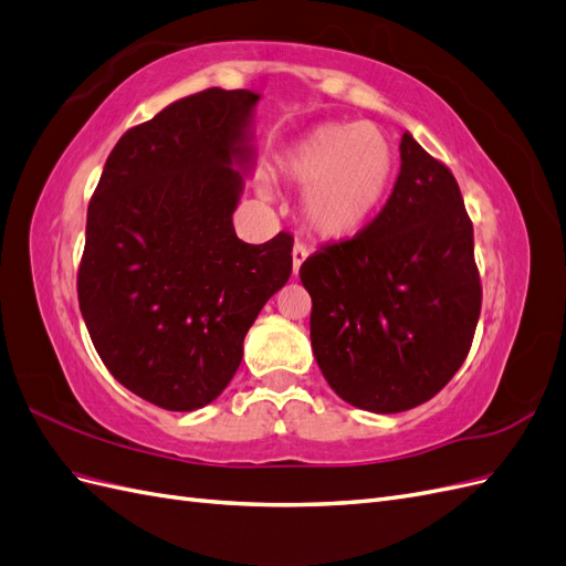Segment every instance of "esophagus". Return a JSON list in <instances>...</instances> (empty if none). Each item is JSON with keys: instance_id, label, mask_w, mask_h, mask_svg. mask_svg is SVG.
Returning <instances> with one entry per match:
<instances>
[{"instance_id": "1", "label": "esophagus", "mask_w": 566, "mask_h": 566, "mask_svg": "<svg viewBox=\"0 0 566 566\" xmlns=\"http://www.w3.org/2000/svg\"><path fill=\"white\" fill-rule=\"evenodd\" d=\"M305 258H308V249H305L303 244H294V251H292V268H294V274H298L301 265L305 263Z\"/></svg>"}]
</instances>
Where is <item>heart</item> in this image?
<instances>
[{
	"mask_svg": "<svg viewBox=\"0 0 566 566\" xmlns=\"http://www.w3.org/2000/svg\"><path fill=\"white\" fill-rule=\"evenodd\" d=\"M280 170L303 189V220L325 241L367 230L396 175V151L369 123H325L289 147Z\"/></svg>",
	"mask_w": 566,
	"mask_h": 566,
	"instance_id": "1",
	"label": "heart"
}]
</instances>
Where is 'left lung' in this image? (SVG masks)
<instances>
[{
  "mask_svg": "<svg viewBox=\"0 0 566 566\" xmlns=\"http://www.w3.org/2000/svg\"><path fill=\"white\" fill-rule=\"evenodd\" d=\"M311 342L350 406L391 415L433 398L470 353L481 313L474 230L460 187L410 133L400 172L367 230L301 265Z\"/></svg>",
  "mask_w": 566,
  "mask_h": 566,
  "instance_id": "obj_1",
  "label": "left lung"
}]
</instances>
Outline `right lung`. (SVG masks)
Wrapping results in <instances>:
<instances>
[{"label":"right lung","mask_w":566,"mask_h":566,"mask_svg":"<svg viewBox=\"0 0 566 566\" xmlns=\"http://www.w3.org/2000/svg\"><path fill=\"white\" fill-rule=\"evenodd\" d=\"M261 94L211 87L127 130L87 208L80 313L125 389L175 412L213 402L292 274V234L234 232Z\"/></svg>","instance_id":"1"}]
</instances>
